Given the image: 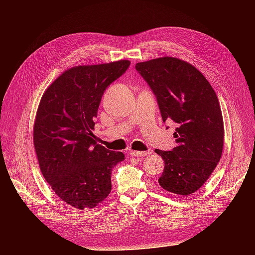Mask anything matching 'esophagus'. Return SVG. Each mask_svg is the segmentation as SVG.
I'll use <instances>...</instances> for the list:
<instances>
[{
  "instance_id": "1",
  "label": "esophagus",
  "mask_w": 255,
  "mask_h": 255,
  "mask_svg": "<svg viewBox=\"0 0 255 255\" xmlns=\"http://www.w3.org/2000/svg\"><path fill=\"white\" fill-rule=\"evenodd\" d=\"M150 152L149 151H144V152H140V151H129V155L130 156H135V157H142L148 155Z\"/></svg>"
}]
</instances>
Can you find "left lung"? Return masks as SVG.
Masks as SVG:
<instances>
[{
    "label": "left lung",
    "instance_id": "8db88e82",
    "mask_svg": "<svg viewBox=\"0 0 255 255\" xmlns=\"http://www.w3.org/2000/svg\"><path fill=\"white\" fill-rule=\"evenodd\" d=\"M135 68L156 97L161 119L177 125L175 148L155 150L165 163L158 183L188 196L207 181L221 157L225 129L218 98L204 75L184 60L160 57Z\"/></svg>",
    "mask_w": 255,
    "mask_h": 255
}]
</instances>
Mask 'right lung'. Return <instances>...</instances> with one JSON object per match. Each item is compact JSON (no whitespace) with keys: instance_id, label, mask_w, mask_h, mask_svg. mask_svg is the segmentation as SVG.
<instances>
[{"instance_id":"add662e5","label":"right lung","mask_w":255,"mask_h":255,"mask_svg":"<svg viewBox=\"0 0 255 255\" xmlns=\"http://www.w3.org/2000/svg\"><path fill=\"white\" fill-rule=\"evenodd\" d=\"M128 60L78 66L54 81L40 100L34 145L40 170L54 192L78 210L94 208L110 195L114 166L125 159L96 142L95 118L105 89Z\"/></svg>"}]
</instances>
